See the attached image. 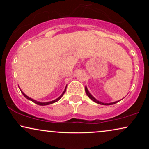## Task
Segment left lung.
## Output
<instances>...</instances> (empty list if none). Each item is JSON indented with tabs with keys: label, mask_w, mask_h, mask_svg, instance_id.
Listing matches in <instances>:
<instances>
[{
	"label": "left lung",
	"mask_w": 149,
	"mask_h": 149,
	"mask_svg": "<svg viewBox=\"0 0 149 149\" xmlns=\"http://www.w3.org/2000/svg\"><path fill=\"white\" fill-rule=\"evenodd\" d=\"M85 92H86L87 96H88L89 98L91 100H93V102H95V103L99 104H102V105H111V104H114L117 103V102H119V101H116V102H111V103H103V102H100V101L97 100L95 99V97H93V95H91L90 93H89V91H88V89H87L86 86H85Z\"/></svg>",
	"instance_id": "obj_1"
}]
</instances>
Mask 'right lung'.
<instances>
[{
  "mask_svg": "<svg viewBox=\"0 0 149 149\" xmlns=\"http://www.w3.org/2000/svg\"><path fill=\"white\" fill-rule=\"evenodd\" d=\"M19 87V86H18ZM20 89V88H19ZM66 88H65V89H64V91H63V93H62V94H61V95L60 97H58V98L57 99H56V100H52V101H50V102H38V101H36V100H33V99H32V98H30V97H28V95H26L25 93H24L23 91H22L21 89H20V91H21V92L22 93V94H23L24 95V97H26V98H27L28 100H31L32 102H33L34 103H35V104H38V105H40V106H45V105H49V104H53V103H54V102H58L59 100H60L61 97H62V96H63V95L64 94V93L66 92Z\"/></svg>",
  "mask_w": 149,
  "mask_h": 149,
  "instance_id": "1",
  "label": "right lung"
}]
</instances>
